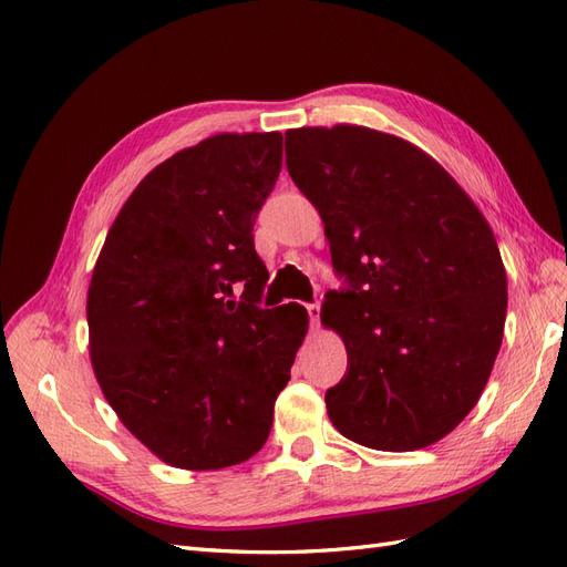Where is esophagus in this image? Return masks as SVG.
Segmentation results:
<instances>
[{
	"label": "esophagus",
	"mask_w": 567,
	"mask_h": 567,
	"mask_svg": "<svg viewBox=\"0 0 567 567\" xmlns=\"http://www.w3.org/2000/svg\"><path fill=\"white\" fill-rule=\"evenodd\" d=\"M319 312H321V305H319V302H310V305H307V315H310L312 329H317V326H319Z\"/></svg>",
	"instance_id": "obj_1"
}]
</instances>
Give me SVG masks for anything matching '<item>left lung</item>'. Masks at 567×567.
<instances>
[{
  "label": "left lung",
  "instance_id": "obj_1",
  "mask_svg": "<svg viewBox=\"0 0 567 567\" xmlns=\"http://www.w3.org/2000/svg\"><path fill=\"white\" fill-rule=\"evenodd\" d=\"M286 165L350 284L321 307L348 350L329 419L371 450H423L468 416L502 348L506 269L487 219L435 158L379 130H288Z\"/></svg>",
  "mask_w": 567,
  "mask_h": 567
}]
</instances>
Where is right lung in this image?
<instances>
[{"instance_id":"1","label":"right lung","mask_w":567,"mask_h":567,"mask_svg":"<svg viewBox=\"0 0 567 567\" xmlns=\"http://www.w3.org/2000/svg\"><path fill=\"white\" fill-rule=\"evenodd\" d=\"M281 142V132H225L153 167L94 265V375L117 419L167 466L248 461L290 381L307 312L257 305L269 274L252 246Z\"/></svg>"}]
</instances>
